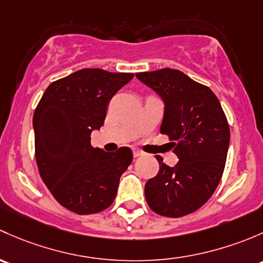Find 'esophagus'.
Wrapping results in <instances>:
<instances>
[{
    "instance_id": "esophagus-1",
    "label": "esophagus",
    "mask_w": 263,
    "mask_h": 263,
    "mask_svg": "<svg viewBox=\"0 0 263 263\" xmlns=\"http://www.w3.org/2000/svg\"><path fill=\"white\" fill-rule=\"evenodd\" d=\"M133 156H134L135 158H137V157L143 156V152L139 151V149H133Z\"/></svg>"
}]
</instances>
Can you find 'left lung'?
<instances>
[{
  "mask_svg": "<svg viewBox=\"0 0 263 263\" xmlns=\"http://www.w3.org/2000/svg\"><path fill=\"white\" fill-rule=\"evenodd\" d=\"M135 76L163 101L161 133L173 140L178 157L175 167L156 157L159 172L145 183V199L159 215H187L201 208L220 182L231 139L228 120L214 92L183 72L163 68Z\"/></svg>",
  "mask_w": 263,
  "mask_h": 263,
  "instance_id": "left-lung-1",
  "label": "left lung"
}]
</instances>
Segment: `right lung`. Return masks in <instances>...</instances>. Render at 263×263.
I'll return each mask as SVG.
<instances>
[{"mask_svg": "<svg viewBox=\"0 0 263 263\" xmlns=\"http://www.w3.org/2000/svg\"><path fill=\"white\" fill-rule=\"evenodd\" d=\"M134 77L85 68L48 86L35 109V158L42 180L57 201L86 215L112 204L120 176L133 161L130 148L115 153L91 145L104 125L111 97Z\"/></svg>", "mask_w": 263, "mask_h": 263, "instance_id": "obj_1", "label": "right lung"}]
</instances>
